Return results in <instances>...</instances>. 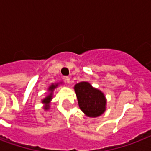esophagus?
<instances>
[{
    "label": "esophagus",
    "instance_id": "obj_1",
    "mask_svg": "<svg viewBox=\"0 0 151 151\" xmlns=\"http://www.w3.org/2000/svg\"><path fill=\"white\" fill-rule=\"evenodd\" d=\"M65 81H66L67 84H70V79L69 77H66V78H65Z\"/></svg>",
    "mask_w": 151,
    "mask_h": 151
}]
</instances>
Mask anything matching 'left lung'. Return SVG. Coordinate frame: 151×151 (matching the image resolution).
Here are the masks:
<instances>
[{"label": "left lung", "mask_w": 151, "mask_h": 151, "mask_svg": "<svg viewBox=\"0 0 151 151\" xmlns=\"http://www.w3.org/2000/svg\"><path fill=\"white\" fill-rule=\"evenodd\" d=\"M74 91L79 107L86 116L96 117L105 112L106 99L100 90L93 88L88 82L82 81L76 84Z\"/></svg>", "instance_id": "obj_1"}]
</instances>
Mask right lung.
I'll return each instance as SVG.
<instances>
[{
	"mask_svg": "<svg viewBox=\"0 0 151 151\" xmlns=\"http://www.w3.org/2000/svg\"><path fill=\"white\" fill-rule=\"evenodd\" d=\"M58 85H59V84H55V85L54 84H52V85H51L50 86H49V88H48V91L50 92V93H49V95H48V96H46L45 98L42 100V103L45 104V106H44V109H45V110H48V108H49V103H50V101L52 100V92H53L54 89L58 86Z\"/></svg>",
	"mask_w": 151,
	"mask_h": 151,
	"instance_id": "obj_1",
	"label": "right lung"
}]
</instances>
